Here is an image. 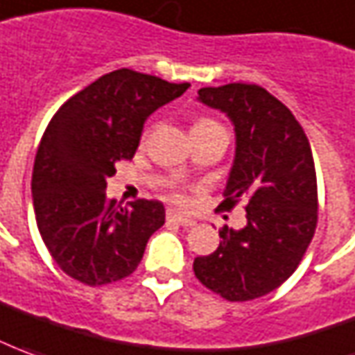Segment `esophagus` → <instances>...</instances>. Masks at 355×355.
I'll return each instance as SVG.
<instances>
[{"instance_id": "esophagus-1", "label": "esophagus", "mask_w": 355, "mask_h": 355, "mask_svg": "<svg viewBox=\"0 0 355 355\" xmlns=\"http://www.w3.org/2000/svg\"><path fill=\"white\" fill-rule=\"evenodd\" d=\"M167 221H171V223H177V225H182V227H190V225H194V223H196L192 218H188V216L180 214V211H175V209H168L167 211Z\"/></svg>"}]
</instances>
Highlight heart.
I'll return each mask as SVG.
<instances>
[{
  "label": "heart",
  "instance_id": "1",
  "mask_svg": "<svg viewBox=\"0 0 355 355\" xmlns=\"http://www.w3.org/2000/svg\"><path fill=\"white\" fill-rule=\"evenodd\" d=\"M206 122H211V120H200V122H196V126H200V124H206Z\"/></svg>",
  "mask_w": 355,
  "mask_h": 355
}]
</instances>
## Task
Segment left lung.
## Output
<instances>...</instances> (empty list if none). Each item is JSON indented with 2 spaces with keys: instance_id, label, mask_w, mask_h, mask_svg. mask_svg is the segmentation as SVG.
Instances as JSON below:
<instances>
[{
  "instance_id": "1",
  "label": "left lung",
  "mask_w": 355,
  "mask_h": 355,
  "mask_svg": "<svg viewBox=\"0 0 355 355\" xmlns=\"http://www.w3.org/2000/svg\"><path fill=\"white\" fill-rule=\"evenodd\" d=\"M198 101L235 130L223 208L247 200V225L219 231V247L194 259L196 278L227 301L279 288L295 272L317 227V175L309 139L284 103L260 85L204 87Z\"/></svg>"
}]
</instances>
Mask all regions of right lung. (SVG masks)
<instances>
[{
    "mask_svg": "<svg viewBox=\"0 0 355 355\" xmlns=\"http://www.w3.org/2000/svg\"><path fill=\"white\" fill-rule=\"evenodd\" d=\"M190 83L116 69L66 101L36 151L33 206L56 264L85 286H105L137 268L149 237L165 223L157 200L116 206L107 180L136 153L144 124Z\"/></svg>",
    "mask_w": 355,
    "mask_h": 355,
    "instance_id": "add662e5",
    "label": "right lung"
}]
</instances>
